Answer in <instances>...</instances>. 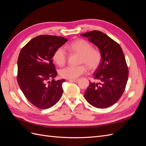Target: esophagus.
<instances>
[{"label": "esophagus", "mask_w": 146, "mask_h": 146, "mask_svg": "<svg viewBox=\"0 0 146 146\" xmlns=\"http://www.w3.org/2000/svg\"><path fill=\"white\" fill-rule=\"evenodd\" d=\"M79 80L78 79H74V80H69V82H77Z\"/></svg>", "instance_id": "34e87169"}]
</instances>
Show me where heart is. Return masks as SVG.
Segmentation results:
<instances>
[{"label":"heart","instance_id":"1","mask_svg":"<svg viewBox=\"0 0 146 146\" xmlns=\"http://www.w3.org/2000/svg\"><path fill=\"white\" fill-rule=\"evenodd\" d=\"M69 50L81 55L80 63L85 64L91 70L98 68L101 63L102 55L100 50L93 48L91 44L85 39H79L66 46ZM67 59V54L63 47H59L53 55V60L59 66H63ZM86 72L85 66H69L60 70L61 77L69 80H74Z\"/></svg>","mask_w":146,"mask_h":146}]
</instances>
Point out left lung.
I'll use <instances>...</instances> for the list:
<instances>
[{"label":"left lung","instance_id":"left-lung-1","mask_svg":"<svg viewBox=\"0 0 146 146\" xmlns=\"http://www.w3.org/2000/svg\"><path fill=\"white\" fill-rule=\"evenodd\" d=\"M98 47L102 59L94 73L100 83L90 82L84 96L90 105L106 108L116 104L122 95L129 69L121 46L108 35L98 30L81 35Z\"/></svg>","mask_w":146,"mask_h":146}]
</instances>
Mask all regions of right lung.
<instances>
[{"label":"right lung","instance_id":"right-lung-1","mask_svg":"<svg viewBox=\"0 0 146 146\" xmlns=\"http://www.w3.org/2000/svg\"><path fill=\"white\" fill-rule=\"evenodd\" d=\"M68 40L61 36L40 35L22 48L17 60V80L25 98L35 107L47 109L63 94L64 79L55 80L57 72L52 58Z\"/></svg>","mask_w":146,"mask_h":146}]
</instances>
